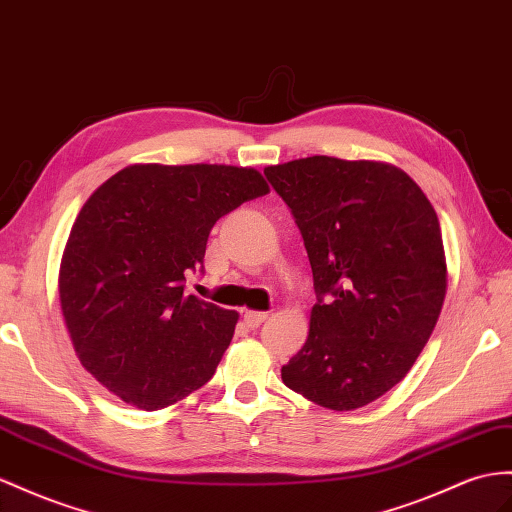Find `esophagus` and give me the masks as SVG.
I'll use <instances>...</instances> for the list:
<instances>
[{
	"label": "esophagus",
	"instance_id": "esophagus-1",
	"mask_svg": "<svg viewBox=\"0 0 512 512\" xmlns=\"http://www.w3.org/2000/svg\"><path fill=\"white\" fill-rule=\"evenodd\" d=\"M268 318V313L264 311H244V322L251 326V329H257V326Z\"/></svg>",
	"mask_w": 512,
	"mask_h": 512
}]
</instances>
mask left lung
I'll return each instance as SVG.
<instances>
[{
  "instance_id": "1",
  "label": "left lung",
  "mask_w": 512,
  "mask_h": 512,
  "mask_svg": "<svg viewBox=\"0 0 512 512\" xmlns=\"http://www.w3.org/2000/svg\"><path fill=\"white\" fill-rule=\"evenodd\" d=\"M264 175L292 209L318 296L283 383L324 409H361L402 381L439 320L448 268L435 207L385 162L313 155Z\"/></svg>"
}]
</instances>
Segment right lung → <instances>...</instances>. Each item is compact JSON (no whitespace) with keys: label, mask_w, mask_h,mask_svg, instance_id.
Segmentation results:
<instances>
[{"label":"right lung","mask_w":512,"mask_h":512,"mask_svg":"<svg viewBox=\"0 0 512 512\" xmlns=\"http://www.w3.org/2000/svg\"><path fill=\"white\" fill-rule=\"evenodd\" d=\"M268 192L255 168L134 164L90 194L58 292L77 357L114 396L157 411L214 376L240 316L183 283L203 272L216 220Z\"/></svg>","instance_id":"right-lung-1"}]
</instances>
